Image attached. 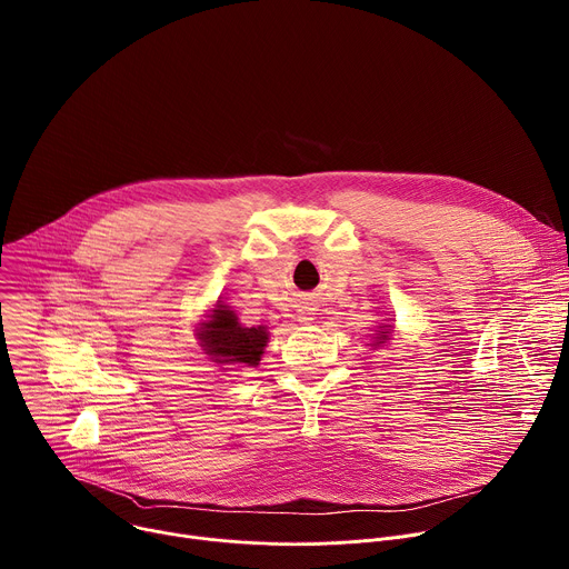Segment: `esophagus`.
<instances>
[{
  "mask_svg": "<svg viewBox=\"0 0 569 569\" xmlns=\"http://www.w3.org/2000/svg\"><path fill=\"white\" fill-rule=\"evenodd\" d=\"M306 319H310V317H301V321H306Z\"/></svg>",
  "mask_w": 569,
  "mask_h": 569,
  "instance_id": "34e87169",
  "label": "esophagus"
}]
</instances>
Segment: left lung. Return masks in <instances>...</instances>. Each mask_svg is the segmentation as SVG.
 <instances>
[{"label": "left lung", "mask_w": 569, "mask_h": 569, "mask_svg": "<svg viewBox=\"0 0 569 569\" xmlns=\"http://www.w3.org/2000/svg\"><path fill=\"white\" fill-rule=\"evenodd\" d=\"M380 329H382V327H380ZM378 333H389V331H378ZM380 338H382V340H387V336H380ZM380 345H382V342H380Z\"/></svg>", "instance_id": "obj_1"}]
</instances>
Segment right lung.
Returning <instances> with one entry per match:
<instances>
[{
    "instance_id": "right-lung-1",
    "label": "right lung",
    "mask_w": 569,
    "mask_h": 569,
    "mask_svg": "<svg viewBox=\"0 0 569 569\" xmlns=\"http://www.w3.org/2000/svg\"><path fill=\"white\" fill-rule=\"evenodd\" d=\"M200 342L204 351L216 358V362L257 367L268 345V333L263 327H240L238 317L233 310H229V306H218L211 321L200 331Z\"/></svg>"
}]
</instances>
